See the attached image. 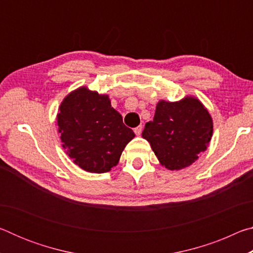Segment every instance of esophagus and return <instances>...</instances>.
I'll list each match as a JSON object with an SVG mask.
<instances>
[{
    "mask_svg": "<svg viewBox=\"0 0 253 253\" xmlns=\"http://www.w3.org/2000/svg\"><path fill=\"white\" fill-rule=\"evenodd\" d=\"M142 130H143L142 125H139V126H137L136 128H134V131H135L136 135H140V134H142Z\"/></svg>",
    "mask_w": 253,
    "mask_h": 253,
    "instance_id": "esophagus-1",
    "label": "esophagus"
}]
</instances>
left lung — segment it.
<instances>
[{
  "label": "left lung",
  "instance_id": "8db88e82",
  "mask_svg": "<svg viewBox=\"0 0 253 253\" xmlns=\"http://www.w3.org/2000/svg\"><path fill=\"white\" fill-rule=\"evenodd\" d=\"M212 132V118L207 108L196 98L186 97L176 102H158L155 116L146 123L142 136L163 166L177 170L198 160Z\"/></svg>",
  "mask_w": 253,
  "mask_h": 253
}]
</instances>
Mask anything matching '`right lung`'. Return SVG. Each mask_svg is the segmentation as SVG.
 <instances>
[{
	"label": "right lung",
	"instance_id": "1",
	"mask_svg": "<svg viewBox=\"0 0 253 253\" xmlns=\"http://www.w3.org/2000/svg\"><path fill=\"white\" fill-rule=\"evenodd\" d=\"M62 146L87 172L105 173L118 164L135 134L110 105L109 97L81 87L70 92L57 116Z\"/></svg>",
	"mask_w": 253,
	"mask_h": 253
}]
</instances>
